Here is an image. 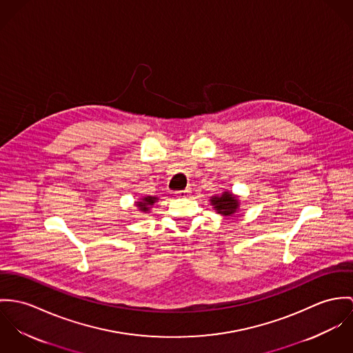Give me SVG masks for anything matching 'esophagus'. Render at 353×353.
I'll return each instance as SVG.
<instances>
[{
	"label": "esophagus",
	"instance_id": "34e87169",
	"mask_svg": "<svg viewBox=\"0 0 353 353\" xmlns=\"http://www.w3.org/2000/svg\"><path fill=\"white\" fill-rule=\"evenodd\" d=\"M190 194H191V190H184V191H177L176 196H179V197H187V196H190Z\"/></svg>",
	"mask_w": 353,
	"mask_h": 353
}]
</instances>
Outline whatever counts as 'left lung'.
<instances>
[{"instance_id":"obj_1","label":"left lung","mask_w":353,"mask_h":353,"mask_svg":"<svg viewBox=\"0 0 353 353\" xmlns=\"http://www.w3.org/2000/svg\"><path fill=\"white\" fill-rule=\"evenodd\" d=\"M210 201L215 212L223 216H233L236 211H239V196L234 195L230 191H223L221 195H212L210 197Z\"/></svg>"}]
</instances>
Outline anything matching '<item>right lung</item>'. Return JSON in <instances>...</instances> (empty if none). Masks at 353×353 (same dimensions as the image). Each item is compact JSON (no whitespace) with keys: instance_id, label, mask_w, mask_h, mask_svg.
Returning <instances> with one entry per match:
<instances>
[{"instance_id":"add662e5","label":"right lung","mask_w":353,"mask_h":353,"mask_svg":"<svg viewBox=\"0 0 353 353\" xmlns=\"http://www.w3.org/2000/svg\"><path fill=\"white\" fill-rule=\"evenodd\" d=\"M158 199L157 196H142V197H139V199H137L135 200V207L138 208V211H141V212H150V210H152V207L157 203Z\"/></svg>"}]
</instances>
